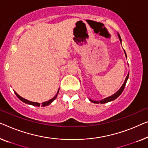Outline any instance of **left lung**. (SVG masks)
<instances>
[{
	"label": "left lung",
	"mask_w": 148,
	"mask_h": 148,
	"mask_svg": "<svg viewBox=\"0 0 148 148\" xmlns=\"http://www.w3.org/2000/svg\"><path fill=\"white\" fill-rule=\"evenodd\" d=\"M118 37H119V40H120V42H121V39L120 35H119V34H118ZM124 53H125V56H126V53H125V51H124ZM126 57H127V56H126ZM128 77H129V73L127 74V77H126L125 80V81H124L123 84L122 85V86L121 87V88L119 89L118 91H117L115 94H113V95H112L111 96H110V97H107V98H105V99L101 100V101H93V100H91V99H89V100L91 101V102L94 103H101V104H103V103H106L110 102V101H112L115 100V99H117V98L119 96L121 95V93L123 91L124 88H125V84H126V83H127V81Z\"/></svg>",
	"instance_id": "8db88e82"
}]
</instances>
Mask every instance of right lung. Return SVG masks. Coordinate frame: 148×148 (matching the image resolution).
<instances>
[{"label":"right lung","instance_id":"obj_1","mask_svg":"<svg viewBox=\"0 0 148 148\" xmlns=\"http://www.w3.org/2000/svg\"><path fill=\"white\" fill-rule=\"evenodd\" d=\"M59 91V89L58 90V91H57V93L56 95H55V97H53V98H52V99H50V100H49V101H45V102L42 103H41V106H42V107H45V106H49V104H51V103H52V102L53 101H54L55 99H56V97H57V95H58ZM14 93L16 94V95L17 96V97H18L19 99L22 101L23 102L25 103H27V104L31 105V106H37V107H39V106H40V104L39 103H37V102H32V101H30L27 100V99H24V98H23L22 97H21L20 95H18V94H17L15 91H14Z\"/></svg>","mask_w":148,"mask_h":148}]
</instances>
